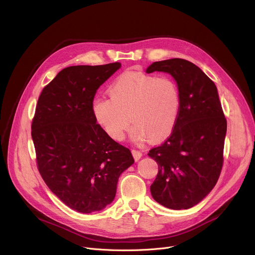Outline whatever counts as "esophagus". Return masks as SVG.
<instances>
[{
	"instance_id": "1",
	"label": "esophagus",
	"mask_w": 255,
	"mask_h": 255,
	"mask_svg": "<svg viewBox=\"0 0 255 255\" xmlns=\"http://www.w3.org/2000/svg\"><path fill=\"white\" fill-rule=\"evenodd\" d=\"M132 155H133V158L135 159V161H137L141 158L142 156V152L138 149H132Z\"/></svg>"
}]
</instances>
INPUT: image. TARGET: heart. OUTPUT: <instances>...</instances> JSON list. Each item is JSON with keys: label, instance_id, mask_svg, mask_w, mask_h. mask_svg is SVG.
I'll return each instance as SVG.
<instances>
[{"label": "heart", "instance_id": "1", "mask_svg": "<svg viewBox=\"0 0 255 255\" xmlns=\"http://www.w3.org/2000/svg\"><path fill=\"white\" fill-rule=\"evenodd\" d=\"M110 92L111 97L95 98L92 109L95 120L111 138H124L130 118L134 141H142L148 135L159 139L174 128L180 93L173 79L129 71L113 82Z\"/></svg>", "mask_w": 255, "mask_h": 255}]
</instances>
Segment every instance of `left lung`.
I'll return each instance as SVG.
<instances>
[{"label":"left lung","instance_id":"8db88e82","mask_svg":"<svg viewBox=\"0 0 255 255\" xmlns=\"http://www.w3.org/2000/svg\"><path fill=\"white\" fill-rule=\"evenodd\" d=\"M154 72L175 79L180 109L170 136L147 154L159 167L150 193L167 208L189 209L211 192L219 178L227 119L215 84L193 62L181 58L156 61L146 70Z\"/></svg>","mask_w":255,"mask_h":255}]
</instances>
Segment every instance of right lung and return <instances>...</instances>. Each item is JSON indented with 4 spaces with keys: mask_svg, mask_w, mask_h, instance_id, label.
Instances as JSON below:
<instances>
[{
    "mask_svg": "<svg viewBox=\"0 0 255 255\" xmlns=\"http://www.w3.org/2000/svg\"><path fill=\"white\" fill-rule=\"evenodd\" d=\"M120 62L65 67L44 87L31 122L38 170L48 188L81 213L113 202L119 176L134 163L129 148L105 132L93 115L97 89Z\"/></svg>",
    "mask_w": 255,
    "mask_h": 255,
    "instance_id": "right-lung-1",
    "label": "right lung"
}]
</instances>
